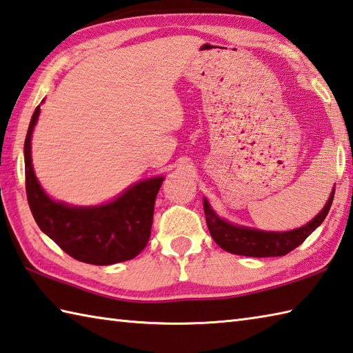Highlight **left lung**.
Listing matches in <instances>:
<instances>
[{"label":"left lung","mask_w":353,"mask_h":353,"mask_svg":"<svg viewBox=\"0 0 353 353\" xmlns=\"http://www.w3.org/2000/svg\"><path fill=\"white\" fill-rule=\"evenodd\" d=\"M334 194L335 188L321 212H319L314 220H310L305 226L286 232H269L232 225L220 219L212 211L206 199H203V210L211 237L222 250L231 254L246 255V257H281L300 246L323 223L334 202Z\"/></svg>","instance_id":"obj_1"}]
</instances>
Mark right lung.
Segmentation results:
<instances>
[{
  "label": "right lung",
  "instance_id": "1",
  "mask_svg": "<svg viewBox=\"0 0 353 353\" xmlns=\"http://www.w3.org/2000/svg\"><path fill=\"white\" fill-rule=\"evenodd\" d=\"M34 110L24 142L26 192L39 230L70 257L90 265H113L134 259L147 246L153 225L154 202L163 177L142 181L99 206H70L54 202L34 176L30 141L38 121Z\"/></svg>",
  "mask_w": 353,
  "mask_h": 353
}]
</instances>
